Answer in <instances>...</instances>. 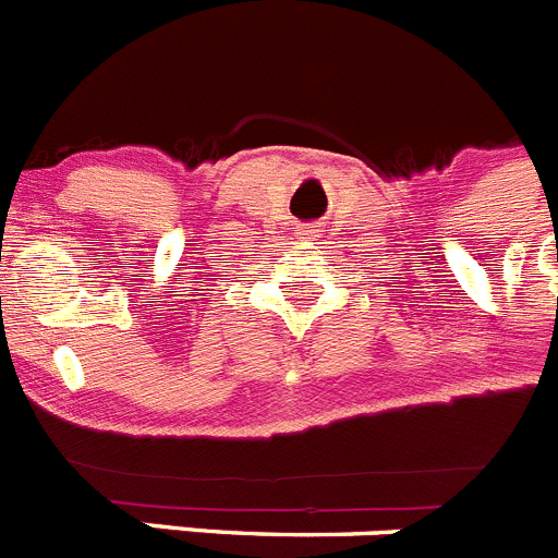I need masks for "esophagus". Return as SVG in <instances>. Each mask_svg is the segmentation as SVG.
<instances>
[{
    "label": "esophagus",
    "mask_w": 558,
    "mask_h": 558,
    "mask_svg": "<svg viewBox=\"0 0 558 558\" xmlns=\"http://www.w3.org/2000/svg\"><path fill=\"white\" fill-rule=\"evenodd\" d=\"M299 234H302V236H318V234H315V229H302Z\"/></svg>",
    "instance_id": "obj_1"
}]
</instances>
